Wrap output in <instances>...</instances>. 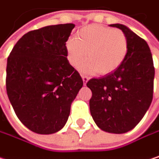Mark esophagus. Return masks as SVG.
I'll return each mask as SVG.
<instances>
[{"instance_id":"1","label":"esophagus","mask_w":159,"mask_h":159,"mask_svg":"<svg viewBox=\"0 0 159 159\" xmlns=\"http://www.w3.org/2000/svg\"><path fill=\"white\" fill-rule=\"evenodd\" d=\"M81 77H82L83 83H84V84H86V83L88 82V80H89V78H88L87 76H84V75H81Z\"/></svg>"}]
</instances>
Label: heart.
<instances>
[{"instance_id": "heart-1", "label": "heart", "mask_w": 159, "mask_h": 159, "mask_svg": "<svg viewBox=\"0 0 159 159\" xmlns=\"http://www.w3.org/2000/svg\"><path fill=\"white\" fill-rule=\"evenodd\" d=\"M69 64L78 68L82 66L86 72L106 76L116 71L124 63L129 41L125 33L110 27L93 24L80 29L75 38H70L66 44Z\"/></svg>"}]
</instances>
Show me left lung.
Returning <instances> with one entry per match:
<instances>
[{
  "mask_svg": "<svg viewBox=\"0 0 159 159\" xmlns=\"http://www.w3.org/2000/svg\"><path fill=\"white\" fill-rule=\"evenodd\" d=\"M125 33L129 52L124 63L111 74L87 82L93 96L90 111L95 124L110 133L132 129L145 115L154 90L155 68L150 48L128 27L112 24Z\"/></svg>",
  "mask_w": 159,
  "mask_h": 159,
  "instance_id": "obj_1",
  "label": "left lung"
}]
</instances>
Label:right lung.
Segmentation results:
<instances>
[{
  "instance_id": "1",
  "label": "right lung",
  "mask_w": 159,
  "mask_h": 159,
  "mask_svg": "<svg viewBox=\"0 0 159 159\" xmlns=\"http://www.w3.org/2000/svg\"><path fill=\"white\" fill-rule=\"evenodd\" d=\"M74 24L47 26L26 33L14 46L6 66V91L19 120L39 134L66 125L83 85L69 64L66 42Z\"/></svg>"
}]
</instances>
